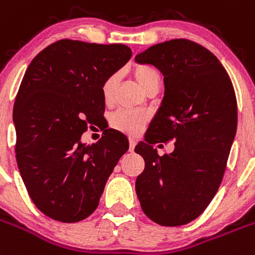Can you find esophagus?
<instances>
[{
	"instance_id": "obj_1",
	"label": "esophagus",
	"mask_w": 255,
	"mask_h": 255,
	"mask_svg": "<svg viewBox=\"0 0 255 255\" xmlns=\"http://www.w3.org/2000/svg\"><path fill=\"white\" fill-rule=\"evenodd\" d=\"M134 146H136V140L130 138V140H129V151H133Z\"/></svg>"
}]
</instances>
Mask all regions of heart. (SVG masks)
Segmentation results:
<instances>
[{
	"instance_id": "1",
	"label": "heart",
	"mask_w": 255,
	"mask_h": 255,
	"mask_svg": "<svg viewBox=\"0 0 255 255\" xmlns=\"http://www.w3.org/2000/svg\"><path fill=\"white\" fill-rule=\"evenodd\" d=\"M134 77H136L137 82L140 87L143 91H147L152 86L160 85V74L155 68L150 65H138L134 70ZM119 82V74L114 73V74L109 75L108 78L104 81L103 87H101V92H103V97L105 103H112L114 99L115 90L118 86ZM110 123L114 128L125 132L128 134H137L142 129V127L146 123V115L140 112H130V110H119L115 113L110 119Z\"/></svg>"
}]
</instances>
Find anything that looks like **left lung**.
<instances>
[{
  "instance_id": "1",
  "label": "left lung",
  "mask_w": 255,
  "mask_h": 255,
  "mask_svg": "<svg viewBox=\"0 0 255 255\" xmlns=\"http://www.w3.org/2000/svg\"><path fill=\"white\" fill-rule=\"evenodd\" d=\"M164 75V97L145 142L136 192L143 213L161 226L198 218L218 191L238 127V104L226 69L209 50L189 39H170L134 57ZM175 141L159 157L154 143Z\"/></svg>"
}]
</instances>
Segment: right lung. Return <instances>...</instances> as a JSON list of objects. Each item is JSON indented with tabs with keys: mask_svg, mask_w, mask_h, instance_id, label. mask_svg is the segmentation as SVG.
<instances>
[{
	"mask_svg": "<svg viewBox=\"0 0 255 255\" xmlns=\"http://www.w3.org/2000/svg\"><path fill=\"white\" fill-rule=\"evenodd\" d=\"M130 56L126 45L61 39L26 68L12 113L16 163L34 205L52 220L73 223L94 213L129 147L127 137L112 128L91 145L81 136L103 121L104 81Z\"/></svg>",
	"mask_w": 255,
	"mask_h": 255,
	"instance_id": "add662e5",
	"label": "right lung"
}]
</instances>
